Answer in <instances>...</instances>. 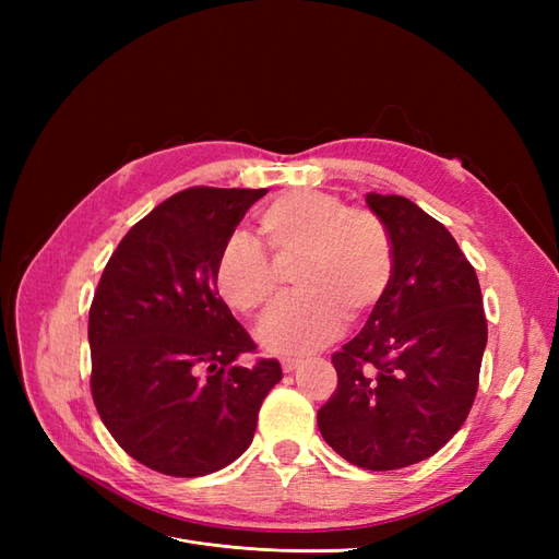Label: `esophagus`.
I'll return each mask as SVG.
<instances>
[{
	"instance_id": "obj_1",
	"label": "esophagus",
	"mask_w": 559,
	"mask_h": 559,
	"mask_svg": "<svg viewBox=\"0 0 559 559\" xmlns=\"http://www.w3.org/2000/svg\"><path fill=\"white\" fill-rule=\"evenodd\" d=\"M298 364H300L298 359H282V370H284V373H294Z\"/></svg>"
}]
</instances>
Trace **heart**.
I'll list each match as a JSON object with an SVG mask.
<instances>
[{
	"label": "heart",
	"instance_id": "b5f03b06",
	"mask_svg": "<svg viewBox=\"0 0 559 559\" xmlns=\"http://www.w3.org/2000/svg\"><path fill=\"white\" fill-rule=\"evenodd\" d=\"M259 235L278 265L294 267L296 296L259 329L273 354H308L341 335L345 317L373 312L394 277V245L382 218L329 191H294L261 210ZM273 260V261H274ZM272 261V262H273ZM259 242L235 235L216 259V292L233 310L259 314L280 292L277 266Z\"/></svg>",
	"mask_w": 559,
	"mask_h": 559
}]
</instances>
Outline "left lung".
Here are the masks:
<instances>
[{"instance_id": "1", "label": "left lung", "mask_w": 559, "mask_h": 559, "mask_svg": "<svg viewBox=\"0 0 559 559\" xmlns=\"http://www.w3.org/2000/svg\"><path fill=\"white\" fill-rule=\"evenodd\" d=\"M392 235L394 277L331 361L317 425L354 466L394 471L441 450L478 392L487 321L476 270L450 230L403 195H366Z\"/></svg>"}]
</instances>
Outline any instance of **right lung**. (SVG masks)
Returning a JSON list of instances; mask_svg holds the SVG:
<instances>
[{"instance_id":"right-lung-1","label":"right lung","mask_w":559,"mask_h":559,"mask_svg":"<svg viewBox=\"0 0 559 559\" xmlns=\"http://www.w3.org/2000/svg\"><path fill=\"white\" fill-rule=\"evenodd\" d=\"M265 193H175L126 233L99 277L88 314L95 408L132 460L165 476L238 460L282 380L275 359L235 364L257 345L214 284L218 253Z\"/></svg>"}]
</instances>
